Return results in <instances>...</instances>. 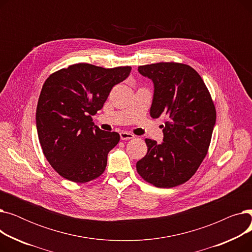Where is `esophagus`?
Instances as JSON below:
<instances>
[{"mask_svg":"<svg viewBox=\"0 0 252 252\" xmlns=\"http://www.w3.org/2000/svg\"><path fill=\"white\" fill-rule=\"evenodd\" d=\"M119 136H121L122 140H130V139H134L135 136L130 133H127V131H122V133H119Z\"/></svg>","mask_w":252,"mask_h":252,"instance_id":"34e87169","label":"esophagus"}]
</instances>
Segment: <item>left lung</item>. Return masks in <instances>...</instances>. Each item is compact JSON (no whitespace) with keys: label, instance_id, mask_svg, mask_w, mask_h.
Returning <instances> with one entry per match:
<instances>
[{"label":"left lung","instance_id":"1","mask_svg":"<svg viewBox=\"0 0 252 252\" xmlns=\"http://www.w3.org/2000/svg\"><path fill=\"white\" fill-rule=\"evenodd\" d=\"M154 86L150 115H166L163 142L146 139L147 154L136 164L139 175L158 188L187 182L201 164L216 125V108L201 76L191 66L160 62L139 66Z\"/></svg>","mask_w":252,"mask_h":252}]
</instances>
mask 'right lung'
<instances>
[{"label":"right lung","instance_id":"obj_1","mask_svg":"<svg viewBox=\"0 0 252 252\" xmlns=\"http://www.w3.org/2000/svg\"><path fill=\"white\" fill-rule=\"evenodd\" d=\"M130 70V66L103 68L78 63L46 79L37 102L36 130L44 155L61 177L87 183L103 174L108 153L121 137L100 129L92 115Z\"/></svg>","mask_w":252,"mask_h":252}]
</instances>
